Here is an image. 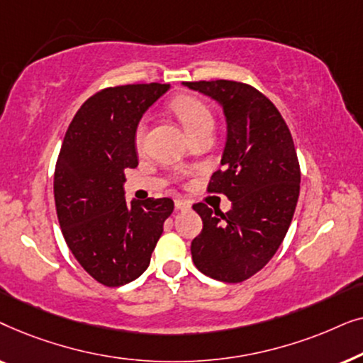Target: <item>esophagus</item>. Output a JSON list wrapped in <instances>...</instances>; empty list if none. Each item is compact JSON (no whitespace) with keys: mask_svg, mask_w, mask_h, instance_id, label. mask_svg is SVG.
<instances>
[{"mask_svg":"<svg viewBox=\"0 0 363 363\" xmlns=\"http://www.w3.org/2000/svg\"><path fill=\"white\" fill-rule=\"evenodd\" d=\"M175 208L180 211H186V210H190L191 206H190V203L185 200H175Z\"/></svg>","mask_w":363,"mask_h":363,"instance_id":"34e87169","label":"esophagus"}]
</instances>
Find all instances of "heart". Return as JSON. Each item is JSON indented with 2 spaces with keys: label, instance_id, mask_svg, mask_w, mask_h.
<instances>
[{
  "label": "heart",
  "instance_id": "obj_1",
  "mask_svg": "<svg viewBox=\"0 0 363 363\" xmlns=\"http://www.w3.org/2000/svg\"><path fill=\"white\" fill-rule=\"evenodd\" d=\"M173 112L180 118L182 125L185 127L188 137L205 130V128H213V116L206 104L193 96H180L172 102ZM145 137V125L138 123L135 130V145L140 148Z\"/></svg>",
  "mask_w": 363,
  "mask_h": 363
}]
</instances>
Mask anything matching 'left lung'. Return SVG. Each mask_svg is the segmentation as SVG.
<instances>
[{
	"label": "left lung",
	"mask_w": 363,
	"mask_h": 363,
	"mask_svg": "<svg viewBox=\"0 0 363 363\" xmlns=\"http://www.w3.org/2000/svg\"><path fill=\"white\" fill-rule=\"evenodd\" d=\"M183 86L220 104L228 130L223 168L208 191L226 195L231 210L193 205L203 220L193 262L213 279L242 282L269 262L289 230L301 188L294 142L274 104L255 87L223 79Z\"/></svg>",
	"instance_id": "left-lung-1"
}]
</instances>
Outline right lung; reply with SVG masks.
Returning <instances> with one entry per match:
<instances>
[{"instance_id": "right-lung-1", "label": "right lung", "mask_w": 363, "mask_h": 363, "mask_svg": "<svg viewBox=\"0 0 363 363\" xmlns=\"http://www.w3.org/2000/svg\"><path fill=\"white\" fill-rule=\"evenodd\" d=\"M168 84L108 87L82 104L54 172L57 220L69 250L104 286L137 279L173 211L170 198L125 201V170L138 165L135 130Z\"/></svg>"}]
</instances>
